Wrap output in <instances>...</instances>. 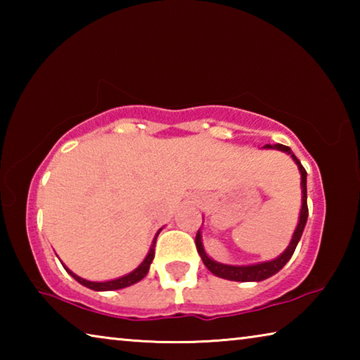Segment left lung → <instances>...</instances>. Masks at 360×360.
I'll return each mask as SVG.
<instances>
[{
    "instance_id": "1",
    "label": "left lung",
    "mask_w": 360,
    "mask_h": 360,
    "mask_svg": "<svg viewBox=\"0 0 360 360\" xmlns=\"http://www.w3.org/2000/svg\"><path fill=\"white\" fill-rule=\"evenodd\" d=\"M264 149H276L285 152V154L292 157V160L295 162V165L298 167V172H300V187H302V208H300V216H298V224L294 230V235H292V240L289 243V246L284 249V252L278 255L276 259L268 260V262H259V264H252V265H227V264H221V262L212 260L208 254L205 251L203 241H202V229L198 230L197 236H195V245H197V251L202 257L205 266L212 273L214 276L229 279V281H240V283H259L264 281V279L270 278L273 275L281 270V268L288 264L290 260L292 254H294L295 248L298 245V241L302 238V233L304 230V225H307V219H308V205H307V172L302 167V163L298 158L294 155V152L290 150V148L284 144H266L264 146Z\"/></svg>"
}]
</instances>
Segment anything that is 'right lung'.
Wrapping results in <instances>:
<instances>
[{
    "label": "right lung",
    "instance_id": "obj_1",
    "mask_svg": "<svg viewBox=\"0 0 360 360\" xmlns=\"http://www.w3.org/2000/svg\"><path fill=\"white\" fill-rule=\"evenodd\" d=\"M160 231H162V229L158 230L157 233H155L154 240H152V245H150L149 252H148V255H146L141 264H139V265L135 268V270L130 271L129 275H124V276H120V278L111 279V281H87V279H84V278H81V276H77L76 273H72L66 265H63V264H62V265H63L65 270L68 271L70 275H71L72 278H75L79 284H82V285H85V288H89V289H92V290H100V292H101V290H117V289L129 288V285L136 284L138 281H141V279H143L146 275H148L149 266H150L152 260H154V255H155V241H157V236H158V233H160Z\"/></svg>",
    "mask_w": 360,
    "mask_h": 360
}]
</instances>
